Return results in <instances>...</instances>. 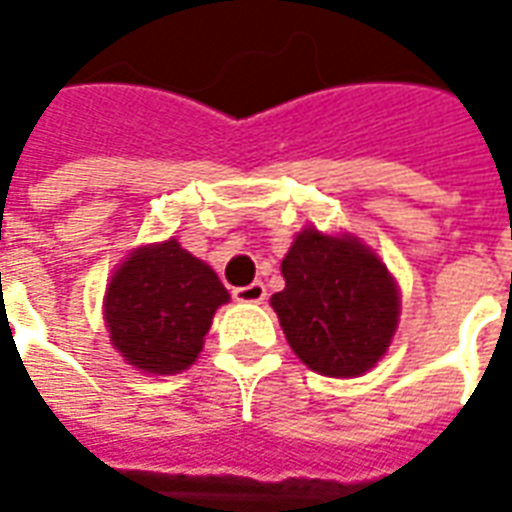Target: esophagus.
<instances>
[{"label": "esophagus", "mask_w": 512, "mask_h": 512, "mask_svg": "<svg viewBox=\"0 0 512 512\" xmlns=\"http://www.w3.org/2000/svg\"><path fill=\"white\" fill-rule=\"evenodd\" d=\"M235 301H244V304H260L266 299V285L263 282H252V285H244V288L233 290Z\"/></svg>", "instance_id": "1"}]
</instances>
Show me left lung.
<instances>
[{"label":"left lung","instance_id":"1","mask_svg":"<svg viewBox=\"0 0 512 512\" xmlns=\"http://www.w3.org/2000/svg\"><path fill=\"white\" fill-rule=\"evenodd\" d=\"M285 290L271 296L279 326L304 365L332 378L367 373L386 354L400 315L392 274L354 235L304 227L282 260Z\"/></svg>","mask_w":512,"mask_h":512}]
</instances>
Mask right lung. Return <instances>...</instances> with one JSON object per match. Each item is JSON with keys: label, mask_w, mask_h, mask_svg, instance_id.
Wrapping results in <instances>:
<instances>
[{"label": "right lung", "mask_w": 512, "mask_h": 512, "mask_svg": "<svg viewBox=\"0 0 512 512\" xmlns=\"http://www.w3.org/2000/svg\"><path fill=\"white\" fill-rule=\"evenodd\" d=\"M230 293L211 266L169 238L136 249L106 288L112 345L142 373L175 376L197 362L213 312Z\"/></svg>", "instance_id": "add662e5"}]
</instances>
